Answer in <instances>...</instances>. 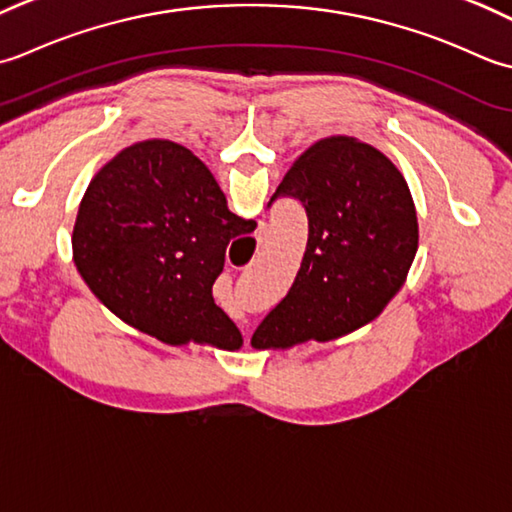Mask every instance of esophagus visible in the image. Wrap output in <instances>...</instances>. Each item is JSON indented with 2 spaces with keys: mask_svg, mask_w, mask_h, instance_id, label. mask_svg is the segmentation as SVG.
I'll use <instances>...</instances> for the list:
<instances>
[{
  "mask_svg": "<svg viewBox=\"0 0 512 512\" xmlns=\"http://www.w3.org/2000/svg\"><path fill=\"white\" fill-rule=\"evenodd\" d=\"M265 232H267V225H265V223H260V225H258V241H260V238H263V234H265Z\"/></svg>",
  "mask_w": 512,
  "mask_h": 512,
  "instance_id": "1",
  "label": "esophagus"
}]
</instances>
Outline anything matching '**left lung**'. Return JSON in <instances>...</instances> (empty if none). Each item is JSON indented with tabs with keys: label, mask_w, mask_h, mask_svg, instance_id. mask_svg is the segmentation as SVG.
Instances as JSON below:
<instances>
[{
	"label": "left lung",
	"mask_w": 512,
	"mask_h": 512,
	"mask_svg": "<svg viewBox=\"0 0 512 512\" xmlns=\"http://www.w3.org/2000/svg\"><path fill=\"white\" fill-rule=\"evenodd\" d=\"M280 196L305 207L309 236L294 285L254 331V347L325 342L378 318L420 238L400 170L369 143L329 137L298 156L269 205Z\"/></svg>",
	"instance_id": "obj_1"
}]
</instances>
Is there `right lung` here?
<instances>
[{
  "mask_svg": "<svg viewBox=\"0 0 512 512\" xmlns=\"http://www.w3.org/2000/svg\"><path fill=\"white\" fill-rule=\"evenodd\" d=\"M256 223L227 210L207 165L174 141L134 143L81 198L72 258L92 294L130 327L168 344L238 349L241 331L212 285L229 241Z\"/></svg>",
  "mask_w": 512,
  "mask_h": 512,
  "instance_id": "1",
  "label": "right lung"
}]
</instances>
